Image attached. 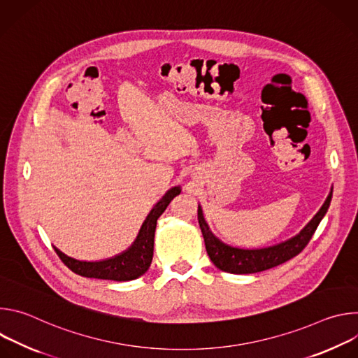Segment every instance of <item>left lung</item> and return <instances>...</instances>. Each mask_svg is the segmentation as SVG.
I'll return each mask as SVG.
<instances>
[{
	"instance_id": "1",
	"label": "left lung",
	"mask_w": 358,
	"mask_h": 358,
	"mask_svg": "<svg viewBox=\"0 0 358 358\" xmlns=\"http://www.w3.org/2000/svg\"><path fill=\"white\" fill-rule=\"evenodd\" d=\"M330 202H331V194L327 196L326 202L323 203V207L316 214V217L308 224V227H304V229L299 235H296L294 238L286 242H282L279 245L265 248V249H239V248H232L222 243L210 231L206 220L202 217V211L199 207H198V224L203 236V242H206L208 257L218 269L228 273H235V275L257 273V272H262L287 262L289 259L294 258L296 255H299L306 246H308L320 221L326 215L330 207Z\"/></svg>"
}]
</instances>
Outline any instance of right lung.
Wrapping results in <instances>:
<instances>
[{
  "mask_svg": "<svg viewBox=\"0 0 358 358\" xmlns=\"http://www.w3.org/2000/svg\"><path fill=\"white\" fill-rule=\"evenodd\" d=\"M181 192L180 187H174L156 203L145 218L137 239L126 252L117 257L100 262H83L66 257L59 249L55 248V252L61 261L75 273L85 278L106 279L116 282L133 280L147 272L152 259V250H155V232L157 220L166 211L169 203Z\"/></svg>",
  "mask_w": 358,
  "mask_h": 358,
  "instance_id": "add662e5",
  "label": "right lung"
}]
</instances>
